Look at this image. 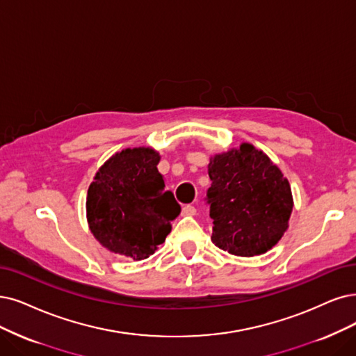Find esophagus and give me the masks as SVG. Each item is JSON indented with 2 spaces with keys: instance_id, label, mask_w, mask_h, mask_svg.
<instances>
[{
  "instance_id": "obj_1",
  "label": "esophagus",
  "mask_w": 356,
  "mask_h": 356,
  "mask_svg": "<svg viewBox=\"0 0 356 356\" xmlns=\"http://www.w3.org/2000/svg\"><path fill=\"white\" fill-rule=\"evenodd\" d=\"M181 214L183 216H195L196 214V208L193 205H185L181 208Z\"/></svg>"
}]
</instances>
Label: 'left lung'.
<instances>
[{
  "mask_svg": "<svg viewBox=\"0 0 356 356\" xmlns=\"http://www.w3.org/2000/svg\"><path fill=\"white\" fill-rule=\"evenodd\" d=\"M207 191L211 241L238 257L266 254L289 227L293 198L280 168L251 143L214 155Z\"/></svg>",
  "mask_w": 356,
  "mask_h": 356,
  "instance_id": "obj_1",
  "label": "left lung"
}]
</instances>
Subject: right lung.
<instances>
[{"label": "right lung", "instance_id": "1", "mask_svg": "<svg viewBox=\"0 0 356 356\" xmlns=\"http://www.w3.org/2000/svg\"><path fill=\"white\" fill-rule=\"evenodd\" d=\"M160 154L127 148L98 170L88 189L86 217L95 239L110 252L140 261L155 252L180 214L158 171Z\"/></svg>", "mask_w": 356, "mask_h": 356}]
</instances>
